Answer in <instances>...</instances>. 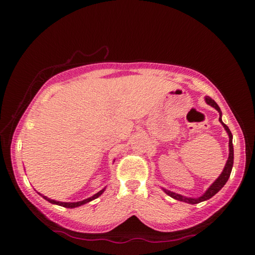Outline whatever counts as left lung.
<instances>
[{"label": "left lung", "instance_id": "obj_1", "mask_svg": "<svg viewBox=\"0 0 255 255\" xmlns=\"http://www.w3.org/2000/svg\"><path fill=\"white\" fill-rule=\"evenodd\" d=\"M206 102L208 103L209 106L214 107L216 110H217L219 112V122L222 123V125L224 126V128L226 129V131L228 133V136H230V156H228V159L226 162V165L225 167H224V171L222 172V174L218 176V179L215 181V182L210 185V187L208 188V190L205 192L204 196H201L199 198H187V197H183L181 195H178V193H174V192H171L169 191V190H165L164 189V191H165L167 195H169L170 197L174 198V199L176 200H180V201H184V202H188V204H191V205H195V204H199V202L201 201H205V200H208L210 199L211 197H214L216 193H217L219 190H221L224 185H225V183L227 182L228 178H230L231 175V172H232V169H233V163H234V148H233V135L232 132L230 130V128H228L225 124H224L222 122V111H221V108L218 107L217 103H216L213 99L209 98V97H206Z\"/></svg>", "mask_w": 255, "mask_h": 255}]
</instances>
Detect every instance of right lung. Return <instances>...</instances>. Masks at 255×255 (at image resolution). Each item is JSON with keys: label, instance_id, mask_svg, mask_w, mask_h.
<instances>
[{"label": "right lung", "instance_id": "add662e5", "mask_svg": "<svg viewBox=\"0 0 255 255\" xmlns=\"http://www.w3.org/2000/svg\"><path fill=\"white\" fill-rule=\"evenodd\" d=\"M103 191H105V189H102L101 191H99L98 193H96V195L92 196L91 198H88V199H85V200H83V201H77V202H59V201H56V200H53V199H49V198H47L46 196H42V197H44L47 201L51 202V204H56V205H58V206L66 207V208H75V207L82 206V205L86 204V202L92 201L93 199H96V198H98L99 196H101V195H102V192H103Z\"/></svg>", "mask_w": 255, "mask_h": 255}]
</instances>
